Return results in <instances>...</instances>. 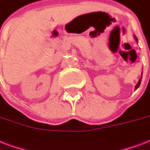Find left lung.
Listing matches in <instances>:
<instances>
[{
    "instance_id": "1",
    "label": "left lung",
    "mask_w": 150,
    "mask_h": 150,
    "mask_svg": "<svg viewBox=\"0 0 150 150\" xmlns=\"http://www.w3.org/2000/svg\"><path fill=\"white\" fill-rule=\"evenodd\" d=\"M134 37H135V40H136V41H137V42H138V39L136 38V37H135V36H134ZM142 76H141V78H140V79L139 80V82H138V83H137V85H136V86H135V89H137L138 88H139V87L140 84H141V81H142Z\"/></svg>"
}]
</instances>
